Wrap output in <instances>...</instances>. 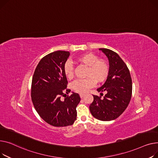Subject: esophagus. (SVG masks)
I'll use <instances>...</instances> for the list:
<instances>
[{
  "mask_svg": "<svg viewBox=\"0 0 158 158\" xmlns=\"http://www.w3.org/2000/svg\"><path fill=\"white\" fill-rule=\"evenodd\" d=\"M84 96H85V94H80V96L81 98H83L84 97Z\"/></svg>",
  "mask_w": 158,
  "mask_h": 158,
  "instance_id": "esophagus-1",
  "label": "esophagus"
}]
</instances>
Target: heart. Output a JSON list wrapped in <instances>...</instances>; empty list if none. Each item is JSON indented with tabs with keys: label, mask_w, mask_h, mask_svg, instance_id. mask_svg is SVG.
<instances>
[{
	"label": "heart",
	"mask_w": 158,
	"mask_h": 158,
	"mask_svg": "<svg viewBox=\"0 0 158 158\" xmlns=\"http://www.w3.org/2000/svg\"><path fill=\"white\" fill-rule=\"evenodd\" d=\"M78 60L89 66L85 79H79L73 81L71 84L72 89L79 93H85L88 90L93 87L96 82H103L109 75V66L106 62L99 60L96 55L89 53L81 55ZM64 73L68 78L71 79L74 77V68L71 61L68 60L64 65Z\"/></svg>",
	"instance_id": "1"
}]
</instances>
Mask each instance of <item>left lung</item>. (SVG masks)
Masks as SVG:
<instances>
[{
    "instance_id": "8db88e82",
    "label": "left lung",
    "mask_w": 158,
    "mask_h": 158,
    "mask_svg": "<svg viewBox=\"0 0 158 158\" xmlns=\"http://www.w3.org/2000/svg\"><path fill=\"white\" fill-rule=\"evenodd\" d=\"M109 60V75L104 84L97 90L101 96L93 95L94 100L89 106L91 114L96 118L110 121L121 115L127 107L132 94V80L125 62L115 52L99 48Z\"/></svg>"
}]
</instances>
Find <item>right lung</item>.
Segmentation results:
<instances>
[{"mask_svg": "<svg viewBox=\"0 0 158 158\" xmlns=\"http://www.w3.org/2000/svg\"><path fill=\"white\" fill-rule=\"evenodd\" d=\"M69 52L56 51L43 57L32 77L31 98L40 116L48 124L55 127L73 124L77 119L76 108L80 101L78 94L67 89L68 80L64 73V65ZM65 95L64 100L61 96Z\"/></svg>", "mask_w": 158, "mask_h": 158, "instance_id": "obj_1", "label": "right lung"}]
</instances>
